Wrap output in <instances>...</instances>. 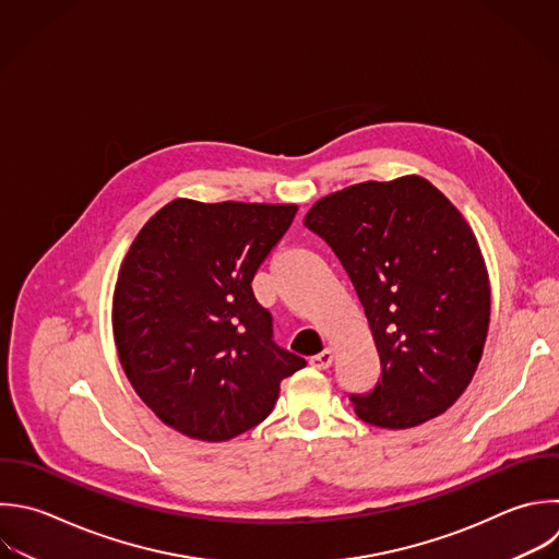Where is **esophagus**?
<instances>
[{"label": "esophagus", "mask_w": 559, "mask_h": 559, "mask_svg": "<svg viewBox=\"0 0 559 559\" xmlns=\"http://www.w3.org/2000/svg\"><path fill=\"white\" fill-rule=\"evenodd\" d=\"M332 358H334L332 349H323L321 354H317V356L310 358V365H312L314 369H328V367L332 365Z\"/></svg>", "instance_id": "obj_1"}]
</instances>
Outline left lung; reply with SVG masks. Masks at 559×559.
Returning <instances> with one entry per match:
<instances>
[{
    "label": "left lung",
    "mask_w": 559,
    "mask_h": 559,
    "mask_svg": "<svg viewBox=\"0 0 559 559\" xmlns=\"http://www.w3.org/2000/svg\"><path fill=\"white\" fill-rule=\"evenodd\" d=\"M304 225L341 260L380 356L376 386L349 395L356 415L397 430L448 411L489 325L487 269L461 212L413 175L323 197Z\"/></svg>",
    "instance_id": "1"
}]
</instances>
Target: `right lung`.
<instances>
[{
  "mask_svg": "<svg viewBox=\"0 0 559 559\" xmlns=\"http://www.w3.org/2000/svg\"><path fill=\"white\" fill-rule=\"evenodd\" d=\"M297 205L177 199L133 240L114 293V336L135 393L170 428L227 441L273 411L306 360L273 341L253 295Z\"/></svg>",
  "mask_w": 559,
  "mask_h": 559,
  "instance_id": "obj_1",
  "label": "right lung"
}]
</instances>
